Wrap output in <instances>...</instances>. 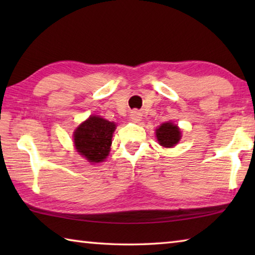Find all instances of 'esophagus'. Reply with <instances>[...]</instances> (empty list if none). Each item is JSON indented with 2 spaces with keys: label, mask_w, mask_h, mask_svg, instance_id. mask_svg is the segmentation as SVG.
Returning <instances> with one entry per match:
<instances>
[{
  "label": "esophagus",
  "mask_w": 255,
  "mask_h": 255,
  "mask_svg": "<svg viewBox=\"0 0 255 255\" xmlns=\"http://www.w3.org/2000/svg\"><path fill=\"white\" fill-rule=\"evenodd\" d=\"M130 120L131 122H133V123H138V122H140V119H141V115H140V112L139 111H137V110H133V111H131L130 112Z\"/></svg>",
  "instance_id": "esophagus-1"
}]
</instances>
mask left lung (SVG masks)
Segmentation results:
<instances>
[{
  "label": "left lung",
  "mask_w": 255,
  "mask_h": 255,
  "mask_svg": "<svg viewBox=\"0 0 255 255\" xmlns=\"http://www.w3.org/2000/svg\"><path fill=\"white\" fill-rule=\"evenodd\" d=\"M155 132L158 144L163 147H173L181 139L180 128L170 122L162 124Z\"/></svg>",
  "instance_id": "left-lung-1"
}]
</instances>
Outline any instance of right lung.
<instances>
[{
	"instance_id": "obj_1",
	"label": "right lung",
	"mask_w": 255,
	"mask_h": 255,
	"mask_svg": "<svg viewBox=\"0 0 255 255\" xmlns=\"http://www.w3.org/2000/svg\"><path fill=\"white\" fill-rule=\"evenodd\" d=\"M115 129V123L100 116H90L74 131L76 152L90 163L103 162L109 155Z\"/></svg>"
}]
</instances>
